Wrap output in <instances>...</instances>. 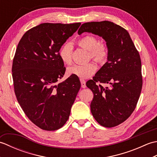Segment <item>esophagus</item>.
<instances>
[{
	"instance_id": "34e87169",
	"label": "esophagus",
	"mask_w": 157,
	"mask_h": 157,
	"mask_svg": "<svg viewBox=\"0 0 157 157\" xmlns=\"http://www.w3.org/2000/svg\"><path fill=\"white\" fill-rule=\"evenodd\" d=\"M80 82H81V86H82V88H85L86 87V81L84 80V79H80Z\"/></svg>"
}]
</instances>
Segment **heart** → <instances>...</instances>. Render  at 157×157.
Masks as SVG:
<instances>
[{
    "label": "heart",
    "instance_id": "obj_1",
    "mask_svg": "<svg viewBox=\"0 0 157 157\" xmlns=\"http://www.w3.org/2000/svg\"><path fill=\"white\" fill-rule=\"evenodd\" d=\"M77 44L81 48L89 51L90 57L98 63H104L108 59L109 51L105 43L98 42L94 36H85L79 38ZM73 46L70 43H65L59 50V56L66 65H69L72 61ZM97 67L94 63H88L84 65H74L67 68L69 75L78 77L81 79L90 78L94 74Z\"/></svg>",
    "mask_w": 157,
    "mask_h": 157
}]
</instances>
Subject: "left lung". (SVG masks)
Wrapping results in <instances>:
<instances>
[{
    "label": "left lung",
    "mask_w": 157,
    "mask_h": 157,
    "mask_svg": "<svg viewBox=\"0 0 157 157\" xmlns=\"http://www.w3.org/2000/svg\"><path fill=\"white\" fill-rule=\"evenodd\" d=\"M84 32L101 36L108 47L107 62L86 86L94 94L90 104L94 118L102 126L113 128L125 121L138 103L142 87L140 56L128 32L114 23H83L78 33Z\"/></svg>",
    "instance_id": "left-lung-1"
}]
</instances>
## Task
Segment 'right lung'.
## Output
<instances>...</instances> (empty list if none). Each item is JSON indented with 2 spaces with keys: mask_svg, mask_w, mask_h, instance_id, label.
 I'll list each match as a JSON object with an SVG mask.
<instances>
[{
  "mask_svg": "<svg viewBox=\"0 0 157 157\" xmlns=\"http://www.w3.org/2000/svg\"><path fill=\"white\" fill-rule=\"evenodd\" d=\"M80 25L41 23L23 34L16 49L12 75L17 99L29 119L46 131L65 124L81 87L72 75L56 84L65 72L59 50Z\"/></svg>",
  "mask_w": 157,
  "mask_h": 157,
  "instance_id": "1",
  "label": "right lung"
}]
</instances>
